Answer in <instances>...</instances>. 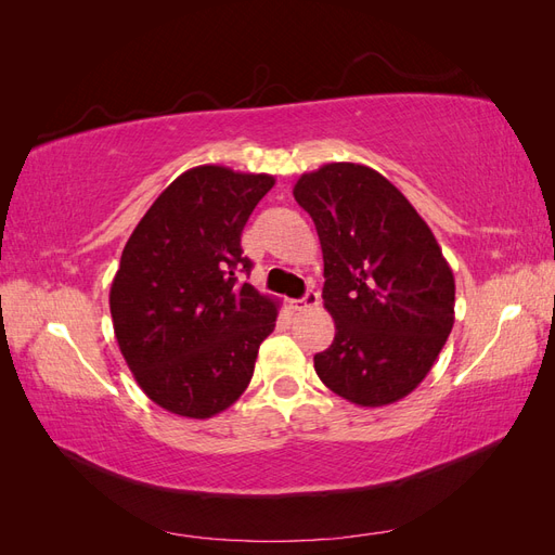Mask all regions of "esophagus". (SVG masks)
<instances>
[{
  "label": "esophagus",
  "instance_id": "34e87169",
  "mask_svg": "<svg viewBox=\"0 0 555 555\" xmlns=\"http://www.w3.org/2000/svg\"><path fill=\"white\" fill-rule=\"evenodd\" d=\"M314 306H319V294H317V292H312V289H308L304 298H296V300H292V308H294L296 312H304V310L314 308Z\"/></svg>",
  "mask_w": 555,
  "mask_h": 555
}]
</instances>
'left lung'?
<instances>
[{
  "label": "left lung",
  "instance_id": "8db88e82",
  "mask_svg": "<svg viewBox=\"0 0 555 555\" xmlns=\"http://www.w3.org/2000/svg\"><path fill=\"white\" fill-rule=\"evenodd\" d=\"M294 198L322 243V298L335 322L314 371L354 405H391L424 382L453 326L456 284L442 249L371 166L324 164L298 178Z\"/></svg>",
  "mask_w": 555,
  "mask_h": 555
}]
</instances>
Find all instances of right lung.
<instances>
[{"mask_svg": "<svg viewBox=\"0 0 555 555\" xmlns=\"http://www.w3.org/2000/svg\"><path fill=\"white\" fill-rule=\"evenodd\" d=\"M273 176L196 166L133 229L111 284L117 345L143 393L188 418L233 405L273 333L278 300L238 284L241 233Z\"/></svg>", "mask_w": 555, "mask_h": 555, "instance_id": "add662e5", "label": "right lung"}]
</instances>
